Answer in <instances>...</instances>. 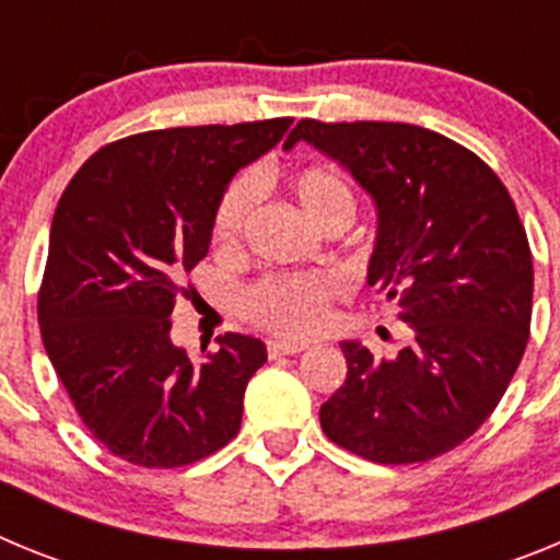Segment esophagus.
Returning <instances> with one entry per match:
<instances>
[{"label":"esophagus","mask_w":560,"mask_h":560,"mask_svg":"<svg viewBox=\"0 0 560 560\" xmlns=\"http://www.w3.org/2000/svg\"><path fill=\"white\" fill-rule=\"evenodd\" d=\"M308 348L305 341H289V339H271L269 341V355L277 359V355H294V353H303Z\"/></svg>","instance_id":"1"}]
</instances>
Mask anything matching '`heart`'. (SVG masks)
Returning <instances> with one entry per match:
<instances>
[{
    "instance_id": "1",
    "label": "heart",
    "mask_w": 560,
    "mask_h": 560,
    "mask_svg": "<svg viewBox=\"0 0 560 560\" xmlns=\"http://www.w3.org/2000/svg\"><path fill=\"white\" fill-rule=\"evenodd\" d=\"M296 205L303 207L305 219L323 230L325 224L345 221L355 215V196L350 182L336 167L311 165L296 171L289 182ZM257 205L255 176H237L221 196L212 219V235L221 246H235L241 241ZM334 294L328 277L277 275L252 289L246 311L255 323L285 336H305L325 319V303Z\"/></svg>"
}]
</instances>
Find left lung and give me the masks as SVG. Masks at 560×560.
<instances>
[{"label":"left lung","mask_w":560,"mask_h":560,"mask_svg":"<svg viewBox=\"0 0 560 560\" xmlns=\"http://www.w3.org/2000/svg\"><path fill=\"white\" fill-rule=\"evenodd\" d=\"M375 207L368 285L412 339L375 359L345 339L348 378L319 409L334 443L373 463H423L482 427L530 336L533 257L513 199L477 153L409 122L300 120Z\"/></svg>","instance_id":"1"}]
</instances>
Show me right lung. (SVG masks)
Wrapping results in <instances>:
<instances>
[{"instance_id":"1","label":"right lung","mask_w":560,"mask_h":560,"mask_svg":"<svg viewBox=\"0 0 560 560\" xmlns=\"http://www.w3.org/2000/svg\"><path fill=\"white\" fill-rule=\"evenodd\" d=\"M291 117L148 131L112 142L75 173L49 226L38 325L63 389L114 457L179 468L241 429L266 345L224 334L190 359L171 339L179 280L212 241L241 167L283 140Z\"/></svg>"}]
</instances>
